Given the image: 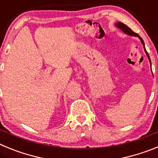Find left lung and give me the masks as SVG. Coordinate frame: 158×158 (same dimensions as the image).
Wrapping results in <instances>:
<instances>
[{"instance_id":"8db88e82","label":"left lung","mask_w":158,"mask_h":158,"mask_svg":"<svg viewBox=\"0 0 158 158\" xmlns=\"http://www.w3.org/2000/svg\"><path fill=\"white\" fill-rule=\"evenodd\" d=\"M115 25H116V26H117V27H118V28L121 29V30H122L124 32V33H126V34L129 35H131V36H138V37H139V39H140L141 42H142V45H143V47H144V50H145V51H146V54H147L148 58H149V60H150V56H149V54H148L147 51H146V48H145L144 42H143V40H142V38H141L140 36L139 35L137 34V33H135V32H134L133 31H132V30H131V28H130V27H128L126 24H124V23H121V22H118V23H115Z\"/></svg>"}]
</instances>
